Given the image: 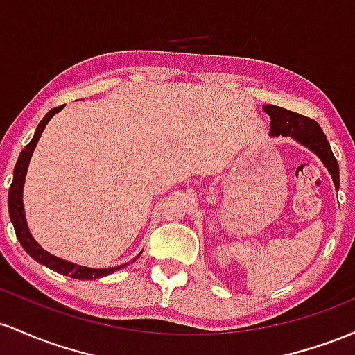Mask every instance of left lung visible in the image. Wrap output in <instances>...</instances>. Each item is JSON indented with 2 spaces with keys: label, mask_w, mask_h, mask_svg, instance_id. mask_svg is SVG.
Returning a JSON list of instances; mask_svg holds the SVG:
<instances>
[{
  "label": "left lung",
  "mask_w": 355,
  "mask_h": 355,
  "mask_svg": "<svg viewBox=\"0 0 355 355\" xmlns=\"http://www.w3.org/2000/svg\"><path fill=\"white\" fill-rule=\"evenodd\" d=\"M263 110L270 115V119H272L270 134L290 135V137H293L295 141L300 142V144H304L305 147H309L310 150H313L329 169L330 176L334 179V184H336V188L338 189L340 179H338L337 159L334 157L327 137L322 132L320 125H318L313 119L292 112V110H286L284 107L265 105Z\"/></svg>",
  "instance_id": "left-lung-1"
}]
</instances>
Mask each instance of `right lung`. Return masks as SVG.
<instances>
[{
	"label": "right lung",
	"instance_id": "1",
	"mask_svg": "<svg viewBox=\"0 0 355 355\" xmlns=\"http://www.w3.org/2000/svg\"><path fill=\"white\" fill-rule=\"evenodd\" d=\"M62 109L63 105L55 107V109H51L50 112L43 117V121L40 122L37 130H35V135L33 139H31V142L30 144H26L25 149L21 150V154H19L17 166H15L13 182H11L10 193H8V209H10L11 223H13L15 231H17L19 243H21L25 252L30 254L33 260H37L38 263L49 266V268L55 270V272L62 275H69L71 278H77V280H95V278H101V277H105V275L114 273L115 270H121V266H114V268H102V270L87 268V266L70 263V261H65L62 260V258L53 257V254L45 252V250H43L42 246L33 240V236H31L30 231H28L26 220H25V209H23V184H25L26 169H28V164H30L31 154H33L35 147H37V142L40 135L43 132V129H45V125L49 124L50 119L57 112H60ZM139 257H141V253H139L132 261L137 260Z\"/></svg>",
	"mask_w": 355,
	"mask_h": 355
}]
</instances>
